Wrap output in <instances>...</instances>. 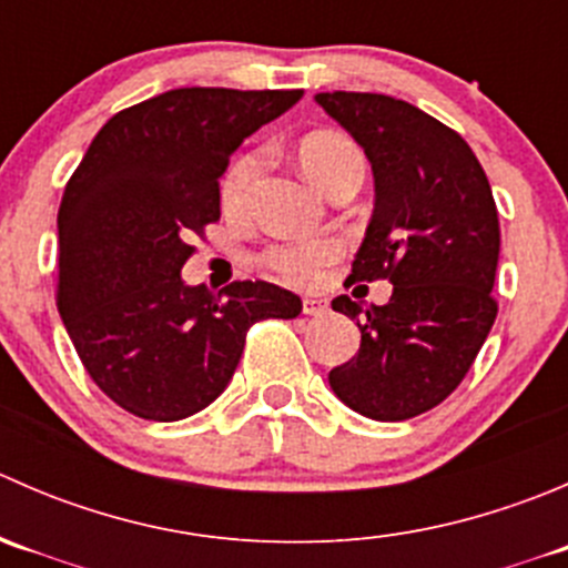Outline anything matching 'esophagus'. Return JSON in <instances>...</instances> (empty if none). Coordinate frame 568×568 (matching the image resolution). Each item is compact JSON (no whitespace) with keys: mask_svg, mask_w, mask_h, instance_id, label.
Masks as SVG:
<instances>
[{"mask_svg":"<svg viewBox=\"0 0 568 568\" xmlns=\"http://www.w3.org/2000/svg\"><path fill=\"white\" fill-rule=\"evenodd\" d=\"M302 313H305V316H324L326 302L316 300V296H305V300H302Z\"/></svg>","mask_w":568,"mask_h":568,"instance_id":"esophagus-1","label":"esophagus"}]
</instances>
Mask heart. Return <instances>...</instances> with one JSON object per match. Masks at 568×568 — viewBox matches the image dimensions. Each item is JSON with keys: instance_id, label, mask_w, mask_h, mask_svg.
<instances>
[{"instance_id": "1", "label": "heart", "mask_w": 568, "mask_h": 568, "mask_svg": "<svg viewBox=\"0 0 568 568\" xmlns=\"http://www.w3.org/2000/svg\"><path fill=\"white\" fill-rule=\"evenodd\" d=\"M300 164L316 186L326 189L337 181L346 170L363 168V153L348 136L335 134V131H316L300 142ZM261 156L257 153H244L233 162L222 181V203L231 211H239L247 203L252 181H255ZM341 257V244L335 239H300V242L277 244L263 255L266 268H272L283 283L307 288L316 285L329 263Z\"/></svg>"}]
</instances>
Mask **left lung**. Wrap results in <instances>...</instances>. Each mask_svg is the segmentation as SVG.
Here are the masks:
<instances>
[{
	"mask_svg": "<svg viewBox=\"0 0 568 568\" xmlns=\"http://www.w3.org/2000/svg\"><path fill=\"white\" fill-rule=\"evenodd\" d=\"M316 104L374 170V214L348 283H393L387 305L332 300L363 341L329 371V387L371 420H409L462 385L495 324V197L473 148L417 106L346 90L318 93Z\"/></svg>",
	"mask_w": 568,
	"mask_h": 568,
	"instance_id": "left-lung-1",
	"label": "left lung"
}]
</instances>
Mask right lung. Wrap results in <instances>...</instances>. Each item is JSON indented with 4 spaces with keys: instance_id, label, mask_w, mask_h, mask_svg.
Segmentation results:
<instances>
[{
    "instance_id": "1",
    "label": "right lung",
    "mask_w": 568,
    "mask_h": 568,
    "mask_svg": "<svg viewBox=\"0 0 568 568\" xmlns=\"http://www.w3.org/2000/svg\"><path fill=\"white\" fill-rule=\"evenodd\" d=\"M302 90L178 88L134 104L90 142L62 194L57 307L90 379L145 420H183L233 379L247 329L296 318L263 280L220 296L181 280L192 239L220 220L231 153Z\"/></svg>"
}]
</instances>
